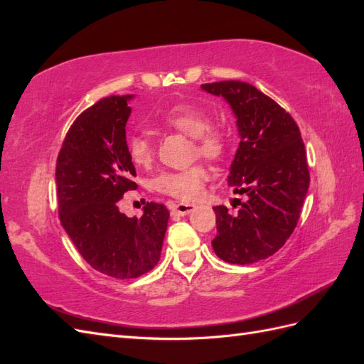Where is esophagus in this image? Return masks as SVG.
<instances>
[{"label":"esophagus","instance_id":"esophagus-1","mask_svg":"<svg viewBox=\"0 0 364 364\" xmlns=\"http://www.w3.org/2000/svg\"><path fill=\"white\" fill-rule=\"evenodd\" d=\"M194 205L191 203H174L171 206V214L174 215H188L190 213L194 211Z\"/></svg>","mask_w":364,"mask_h":364}]
</instances>
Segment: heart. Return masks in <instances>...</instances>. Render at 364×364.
I'll use <instances>...</instances> for the list:
<instances>
[{
    "mask_svg": "<svg viewBox=\"0 0 364 364\" xmlns=\"http://www.w3.org/2000/svg\"><path fill=\"white\" fill-rule=\"evenodd\" d=\"M161 121L165 127L194 138V153H199L203 158L217 161L226 153V136L220 130L211 129V115L199 106L190 103L176 105L162 115ZM127 153L135 165L146 167L153 159L151 138L146 135L130 136L127 141ZM208 178L209 173L203 165H193V167L181 171L161 173L153 181V188L162 194L171 196L174 199L190 202L199 199Z\"/></svg>",
    "mask_w": 364,
    "mask_h": 364,
    "instance_id": "obj_1",
    "label": "heart"
}]
</instances>
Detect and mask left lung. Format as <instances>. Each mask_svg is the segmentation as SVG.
I'll return each mask as SVG.
<instances>
[{
  "label": "left lung",
  "instance_id": "1",
  "mask_svg": "<svg viewBox=\"0 0 364 364\" xmlns=\"http://www.w3.org/2000/svg\"><path fill=\"white\" fill-rule=\"evenodd\" d=\"M203 91L223 97L237 118L240 146L228 183L246 202L237 214L214 206L213 249L229 264H253L278 252L290 238L310 186L301 130L291 115L255 86L240 80L205 83ZM234 203V206H235Z\"/></svg>",
  "mask_w": 364,
  "mask_h": 364
}]
</instances>
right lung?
<instances>
[{
  "instance_id": "right-lung-1",
  "label": "right lung",
  "mask_w": 364,
  "mask_h": 364,
  "mask_svg": "<svg viewBox=\"0 0 364 364\" xmlns=\"http://www.w3.org/2000/svg\"><path fill=\"white\" fill-rule=\"evenodd\" d=\"M134 95L102 98L75 118L56 164L59 218L90 266L117 279L138 278L161 258L170 213L144 206L141 218L119 213L124 193L136 190L126 123Z\"/></svg>"
}]
</instances>
